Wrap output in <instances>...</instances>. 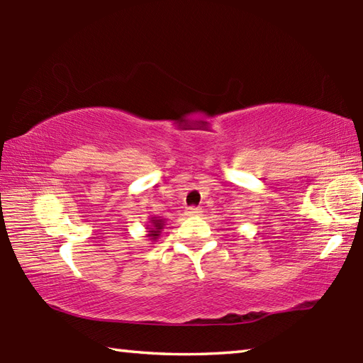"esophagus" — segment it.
Returning <instances> with one entry per match:
<instances>
[{
	"label": "esophagus",
	"mask_w": 363,
	"mask_h": 363,
	"mask_svg": "<svg viewBox=\"0 0 363 363\" xmlns=\"http://www.w3.org/2000/svg\"><path fill=\"white\" fill-rule=\"evenodd\" d=\"M200 213V208L199 206H189L187 208V214H189V216H196V214H199Z\"/></svg>",
	"instance_id": "1"
}]
</instances>
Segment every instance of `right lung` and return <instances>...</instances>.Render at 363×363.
<instances>
[{"instance_id": "right-lung-1", "label": "right lung", "mask_w": 363, "mask_h": 363, "mask_svg": "<svg viewBox=\"0 0 363 363\" xmlns=\"http://www.w3.org/2000/svg\"><path fill=\"white\" fill-rule=\"evenodd\" d=\"M162 229H163V219L152 218V227H150V230H149L150 240H157L158 235H160V232H162Z\"/></svg>"}]
</instances>
